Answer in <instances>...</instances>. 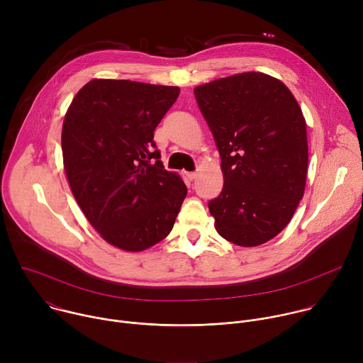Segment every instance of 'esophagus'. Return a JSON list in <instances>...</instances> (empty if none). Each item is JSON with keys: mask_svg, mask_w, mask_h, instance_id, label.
Returning a JSON list of instances; mask_svg holds the SVG:
<instances>
[{"mask_svg": "<svg viewBox=\"0 0 363 363\" xmlns=\"http://www.w3.org/2000/svg\"><path fill=\"white\" fill-rule=\"evenodd\" d=\"M186 177L189 181H194L196 178V172H186Z\"/></svg>", "mask_w": 363, "mask_h": 363, "instance_id": "esophagus-1", "label": "esophagus"}]
</instances>
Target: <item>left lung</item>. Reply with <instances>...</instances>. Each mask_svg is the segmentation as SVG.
<instances>
[{"label":"left lung","instance_id":"left-lung-1","mask_svg":"<svg viewBox=\"0 0 363 363\" xmlns=\"http://www.w3.org/2000/svg\"><path fill=\"white\" fill-rule=\"evenodd\" d=\"M221 157L224 186L208 202L217 233L241 247L290 223L307 177L306 121L287 86L247 72L194 89Z\"/></svg>","mask_w":363,"mask_h":363}]
</instances>
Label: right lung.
I'll use <instances>...</instances> for the list:
<instances>
[{
    "label": "right lung",
    "instance_id": "add662e5",
    "mask_svg": "<svg viewBox=\"0 0 363 363\" xmlns=\"http://www.w3.org/2000/svg\"><path fill=\"white\" fill-rule=\"evenodd\" d=\"M179 87L94 79L67 109L65 171L93 228L125 251H143L172 230L186 186L160 161L153 142Z\"/></svg>",
    "mask_w": 363,
    "mask_h": 363
}]
</instances>
